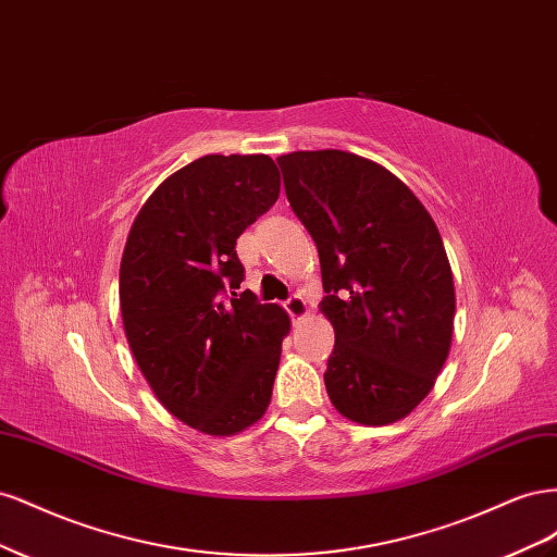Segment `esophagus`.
Here are the masks:
<instances>
[{
  "label": "esophagus",
  "instance_id": "obj_1",
  "mask_svg": "<svg viewBox=\"0 0 557 557\" xmlns=\"http://www.w3.org/2000/svg\"><path fill=\"white\" fill-rule=\"evenodd\" d=\"M283 307H285V311L290 313V318H293V320H299V318H305V315L309 313L307 299L301 297V295H290L288 299L283 301Z\"/></svg>",
  "mask_w": 557,
  "mask_h": 557
}]
</instances>
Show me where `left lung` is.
<instances>
[{"mask_svg":"<svg viewBox=\"0 0 557 557\" xmlns=\"http://www.w3.org/2000/svg\"><path fill=\"white\" fill-rule=\"evenodd\" d=\"M276 162L320 258V311L334 327L327 395L352 423H395L425 399L448 358L455 290L442 234L372 160L297 150Z\"/></svg>","mask_w":557,"mask_h":557,"instance_id":"8db88e82","label":"left lung"}]
</instances>
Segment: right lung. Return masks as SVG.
<instances>
[{"mask_svg":"<svg viewBox=\"0 0 557 557\" xmlns=\"http://www.w3.org/2000/svg\"><path fill=\"white\" fill-rule=\"evenodd\" d=\"M269 156H205L134 218L121 262L127 344L162 407L213 436L242 432L272 399L290 318L242 290V232L276 205Z\"/></svg>","mask_w":557,"mask_h":557,"instance_id":"add662e5","label":"right lung"}]
</instances>
